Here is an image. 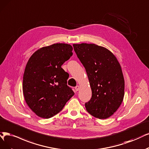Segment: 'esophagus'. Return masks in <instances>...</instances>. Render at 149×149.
Returning <instances> with one entry per match:
<instances>
[{
    "mask_svg": "<svg viewBox=\"0 0 149 149\" xmlns=\"http://www.w3.org/2000/svg\"><path fill=\"white\" fill-rule=\"evenodd\" d=\"M79 89H80V86H79V85H77L75 87V91H79Z\"/></svg>",
    "mask_w": 149,
    "mask_h": 149,
    "instance_id": "obj_1",
    "label": "esophagus"
}]
</instances>
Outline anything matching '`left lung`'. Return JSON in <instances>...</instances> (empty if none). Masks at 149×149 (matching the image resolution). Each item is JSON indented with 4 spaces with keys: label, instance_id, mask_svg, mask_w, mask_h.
<instances>
[{
    "label": "left lung",
    "instance_id": "1",
    "mask_svg": "<svg viewBox=\"0 0 149 149\" xmlns=\"http://www.w3.org/2000/svg\"><path fill=\"white\" fill-rule=\"evenodd\" d=\"M73 47L91 88V98L85 104L86 111L96 118H107L123 100L125 80L121 65L115 55L103 47L84 43Z\"/></svg>",
    "mask_w": 149,
    "mask_h": 149
}]
</instances>
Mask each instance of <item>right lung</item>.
I'll return each mask as SVG.
<instances>
[{"label": "right lung", "mask_w": 149, "mask_h": 149, "mask_svg": "<svg viewBox=\"0 0 149 149\" xmlns=\"http://www.w3.org/2000/svg\"><path fill=\"white\" fill-rule=\"evenodd\" d=\"M67 43H54L38 49L24 70L23 91L27 106L37 116L51 118L59 113L74 95L68 86L69 74L61 65L72 56Z\"/></svg>", "instance_id": "right-lung-1"}]
</instances>
